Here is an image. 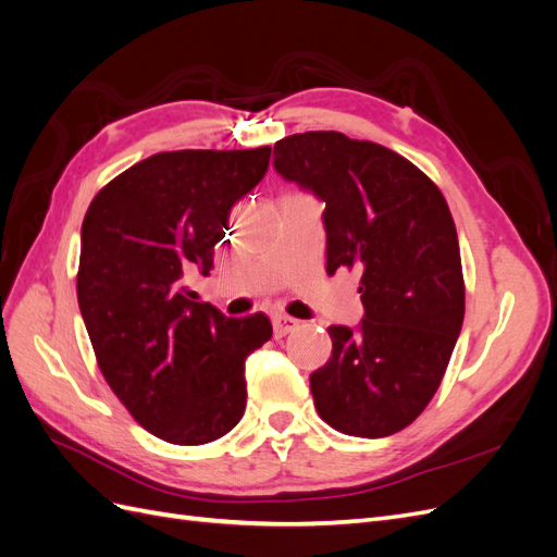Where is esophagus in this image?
<instances>
[{
	"instance_id": "obj_1",
	"label": "esophagus",
	"mask_w": 557,
	"mask_h": 557,
	"mask_svg": "<svg viewBox=\"0 0 557 557\" xmlns=\"http://www.w3.org/2000/svg\"><path fill=\"white\" fill-rule=\"evenodd\" d=\"M272 325H274V336H285L290 334L299 327V320L293 318V315H285V313H276L272 318Z\"/></svg>"
}]
</instances>
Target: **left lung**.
Here are the masks:
<instances>
[{"label": "left lung", "mask_w": 557, "mask_h": 557, "mask_svg": "<svg viewBox=\"0 0 557 557\" xmlns=\"http://www.w3.org/2000/svg\"><path fill=\"white\" fill-rule=\"evenodd\" d=\"M274 170L325 201L327 274H360L362 320L332 325L311 374L318 416L350 436L395 434L434 397L465 318L458 232L440 188L395 150L305 132L276 141Z\"/></svg>", "instance_id": "1"}]
</instances>
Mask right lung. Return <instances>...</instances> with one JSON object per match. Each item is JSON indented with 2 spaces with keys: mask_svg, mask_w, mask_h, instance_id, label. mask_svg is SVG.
<instances>
[{
  "mask_svg": "<svg viewBox=\"0 0 557 557\" xmlns=\"http://www.w3.org/2000/svg\"><path fill=\"white\" fill-rule=\"evenodd\" d=\"M272 148L172 150L104 185L81 227L78 307L107 383L160 440H221L246 409V358L272 339L264 313L197 301L230 211L262 181Z\"/></svg>",
  "mask_w": 557,
  "mask_h": 557,
  "instance_id": "right-lung-1",
  "label": "right lung"
}]
</instances>
